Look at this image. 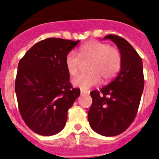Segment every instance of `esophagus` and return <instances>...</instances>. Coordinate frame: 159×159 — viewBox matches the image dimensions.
<instances>
[{"label":"esophagus","instance_id":"1","mask_svg":"<svg viewBox=\"0 0 159 159\" xmlns=\"http://www.w3.org/2000/svg\"><path fill=\"white\" fill-rule=\"evenodd\" d=\"M89 91H84V90H81V95H85V94H89Z\"/></svg>","mask_w":159,"mask_h":159}]
</instances>
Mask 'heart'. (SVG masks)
<instances>
[{
  "label": "heart",
  "instance_id": "b5f03b06",
  "mask_svg": "<svg viewBox=\"0 0 159 159\" xmlns=\"http://www.w3.org/2000/svg\"><path fill=\"white\" fill-rule=\"evenodd\" d=\"M81 61H89L86 73L81 74L72 80L75 87L87 90L100 82L101 78L108 81L117 75L121 68V55L120 51L105 43L91 41L85 43L79 48L78 55L70 51L65 57V64L70 76L77 75Z\"/></svg>",
  "mask_w": 159,
  "mask_h": 159
}]
</instances>
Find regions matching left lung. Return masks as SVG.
I'll use <instances>...</instances> for the list:
<instances>
[{
  "instance_id": "1",
  "label": "left lung",
  "mask_w": 159,
  "mask_h": 159,
  "mask_svg": "<svg viewBox=\"0 0 159 159\" xmlns=\"http://www.w3.org/2000/svg\"><path fill=\"white\" fill-rule=\"evenodd\" d=\"M119 49L121 69L118 76L100 91H92V104L88 114L91 128L104 136H115L125 131L133 122L144 89L142 60L124 38L108 34Z\"/></svg>"
}]
</instances>
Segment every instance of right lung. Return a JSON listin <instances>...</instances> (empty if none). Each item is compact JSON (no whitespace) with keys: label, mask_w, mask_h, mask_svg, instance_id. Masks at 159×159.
<instances>
[{"label":"right lung","mask_w":159,"mask_h":159,"mask_svg":"<svg viewBox=\"0 0 159 159\" xmlns=\"http://www.w3.org/2000/svg\"><path fill=\"white\" fill-rule=\"evenodd\" d=\"M80 41L50 38L31 47L20 60L15 80L20 114L34 132L51 136L65 128L68 111L80 95L65 67L66 55Z\"/></svg>","instance_id":"obj_1"}]
</instances>
